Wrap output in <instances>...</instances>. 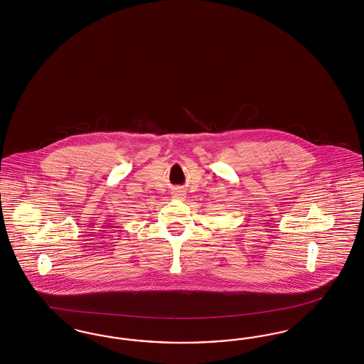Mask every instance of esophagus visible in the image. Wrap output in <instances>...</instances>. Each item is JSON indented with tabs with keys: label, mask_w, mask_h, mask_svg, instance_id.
I'll list each match as a JSON object with an SVG mask.
<instances>
[{
	"label": "esophagus",
	"mask_w": 364,
	"mask_h": 364,
	"mask_svg": "<svg viewBox=\"0 0 364 364\" xmlns=\"http://www.w3.org/2000/svg\"><path fill=\"white\" fill-rule=\"evenodd\" d=\"M172 196H173V199H176V200H184L186 199V192L181 191V189H176V191H173Z\"/></svg>",
	"instance_id": "esophagus-1"
}]
</instances>
